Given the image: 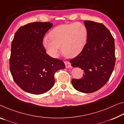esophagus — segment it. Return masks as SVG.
<instances>
[{
  "mask_svg": "<svg viewBox=\"0 0 124 124\" xmlns=\"http://www.w3.org/2000/svg\"><path fill=\"white\" fill-rule=\"evenodd\" d=\"M64 63H65V65L66 68H69L71 66V64H70V62H65Z\"/></svg>",
  "mask_w": 124,
  "mask_h": 124,
  "instance_id": "esophagus-1",
  "label": "esophagus"
}]
</instances>
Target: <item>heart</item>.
<instances>
[{
	"label": "heart",
	"instance_id": "b5f03b06",
	"mask_svg": "<svg viewBox=\"0 0 124 124\" xmlns=\"http://www.w3.org/2000/svg\"><path fill=\"white\" fill-rule=\"evenodd\" d=\"M49 37L43 39V44L49 55L58 58L61 47L65 56L72 58L79 54L85 46L87 30L80 23L62 24L51 30Z\"/></svg>",
	"mask_w": 124,
	"mask_h": 124
}]
</instances>
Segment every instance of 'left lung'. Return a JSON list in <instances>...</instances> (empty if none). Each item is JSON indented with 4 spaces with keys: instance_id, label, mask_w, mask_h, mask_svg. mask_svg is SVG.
Instances as JSON below:
<instances>
[{
    "instance_id": "obj_1",
    "label": "left lung",
    "mask_w": 124,
    "mask_h": 124,
    "mask_svg": "<svg viewBox=\"0 0 124 124\" xmlns=\"http://www.w3.org/2000/svg\"><path fill=\"white\" fill-rule=\"evenodd\" d=\"M87 30L86 43L81 52L70 60L73 67L84 70L83 77L72 79L76 90L81 93L95 92L107 83L115 64L114 39L101 23L84 21Z\"/></svg>"
}]
</instances>
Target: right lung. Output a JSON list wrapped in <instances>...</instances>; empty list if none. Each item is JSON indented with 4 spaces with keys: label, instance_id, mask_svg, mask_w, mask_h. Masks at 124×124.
<instances>
[{
    "label": "right lung",
    "instance_id": "1",
    "mask_svg": "<svg viewBox=\"0 0 124 124\" xmlns=\"http://www.w3.org/2000/svg\"><path fill=\"white\" fill-rule=\"evenodd\" d=\"M53 24L31 23L20 27L11 42L10 70L14 81L25 92L39 95L54 86V74L64 62L47 55L43 45L45 33Z\"/></svg>",
    "mask_w": 124,
    "mask_h": 124
}]
</instances>
